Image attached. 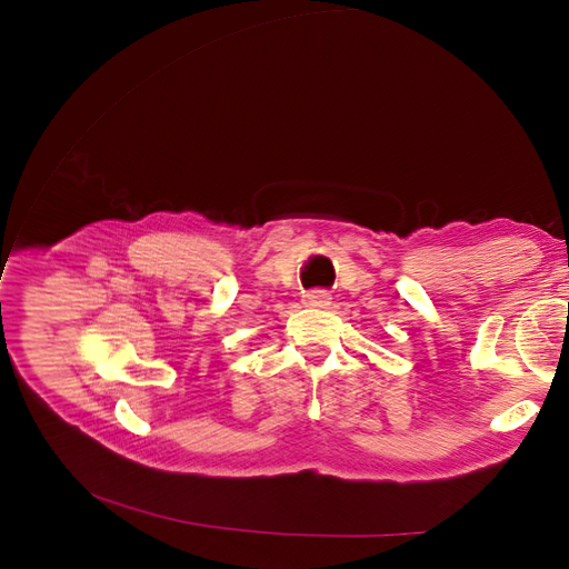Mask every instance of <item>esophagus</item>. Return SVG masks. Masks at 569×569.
Returning a JSON list of instances; mask_svg holds the SVG:
<instances>
[{"mask_svg": "<svg viewBox=\"0 0 569 569\" xmlns=\"http://www.w3.org/2000/svg\"><path fill=\"white\" fill-rule=\"evenodd\" d=\"M330 300H332V297L327 290H311V292L305 295L307 307H327V305H330Z\"/></svg>", "mask_w": 569, "mask_h": 569, "instance_id": "esophagus-1", "label": "esophagus"}]
</instances>
